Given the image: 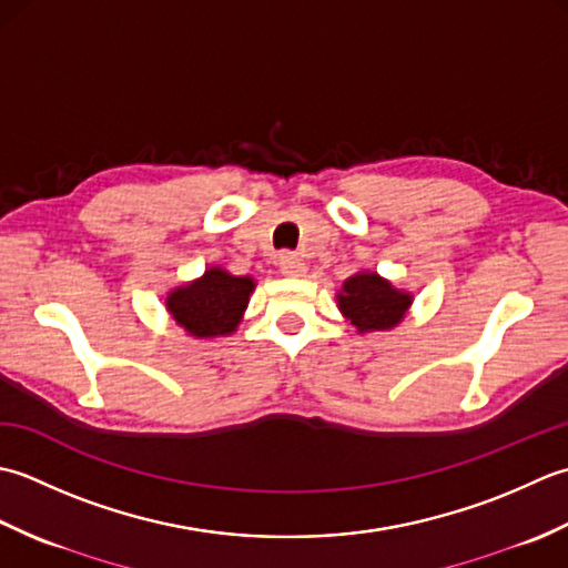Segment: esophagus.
<instances>
[{"instance_id": "34e87169", "label": "esophagus", "mask_w": 568, "mask_h": 568, "mask_svg": "<svg viewBox=\"0 0 568 568\" xmlns=\"http://www.w3.org/2000/svg\"><path fill=\"white\" fill-rule=\"evenodd\" d=\"M280 272L284 276H304L306 274V264H304V260H298L296 254H282V257H280Z\"/></svg>"}]
</instances>
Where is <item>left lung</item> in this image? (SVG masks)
Instances as JSON below:
<instances>
[{
    "label": "left lung",
    "instance_id": "8db88e82",
    "mask_svg": "<svg viewBox=\"0 0 568 568\" xmlns=\"http://www.w3.org/2000/svg\"><path fill=\"white\" fill-rule=\"evenodd\" d=\"M412 294L395 288L377 272H357L343 282L338 308L361 333L389 331L407 314Z\"/></svg>",
    "mask_w": 568,
    "mask_h": 568
}]
</instances>
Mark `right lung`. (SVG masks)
Here are the masks:
<instances>
[{"instance_id":"obj_1","label":"right lung","mask_w":568,"mask_h":568,"mask_svg":"<svg viewBox=\"0 0 568 568\" xmlns=\"http://www.w3.org/2000/svg\"><path fill=\"white\" fill-rule=\"evenodd\" d=\"M252 292V276L211 267L201 280L173 288L166 296V308L193 338H217L237 331Z\"/></svg>"}]
</instances>
